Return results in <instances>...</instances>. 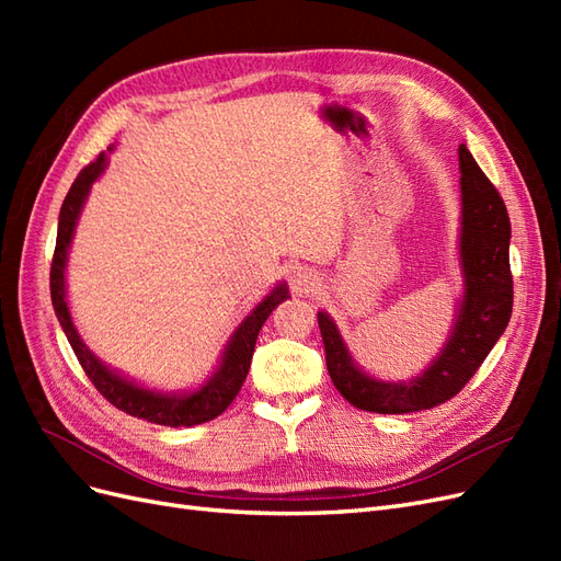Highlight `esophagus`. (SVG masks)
<instances>
[{
  "instance_id": "34e87169",
  "label": "esophagus",
  "mask_w": 561,
  "mask_h": 561,
  "mask_svg": "<svg viewBox=\"0 0 561 561\" xmlns=\"http://www.w3.org/2000/svg\"><path fill=\"white\" fill-rule=\"evenodd\" d=\"M318 285H320V280L311 268L301 266L290 276V287H293L295 295H311Z\"/></svg>"
}]
</instances>
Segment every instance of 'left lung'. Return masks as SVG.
<instances>
[{
  "mask_svg": "<svg viewBox=\"0 0 561 561\" xmlns=\"http://www.w3.org/2000/svg\"><path fill=\"white\" fill-rule=\"evenodd\" d=\"M461 165V271L463 299L447 344L437 358L410 381H381L353 363L334 320L318 311L330 379L353 407L377 414H410L451 400L505 332L513 313L511 217L496 186L482 173L466 145Z\"/></svg>",
  "mask_w": 561,
  "mask_h": 561,
  "instance_id": "left-lung-1",
  "label": "left lung"
}]
</instances>
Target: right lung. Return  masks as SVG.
<instances>
[{
	"label": "right lung",
	"mask_w": 561,
	"mask_h": 561,
	"mask_svg": "<svg viewBox=\"0 0 561 561\" xmlns=\"http://www.w3.org/2000/svg\"><path fill=\"white\" fill-rule=\"evenodd\" d=\"M105 168H107V154L103 151V154H98V159L91 161L77 175L70 192H67L62 201L60 217H58L56 252H54V262H50V301H54L60 328L67 336V342H70L79 365L83 367V371H87V377L93 381V386L103 393V398H107L116 410H122L130 416L145 419L149 423H159V426H171V428L198 426V423H206L222 414L233 402V398L239 396V390L248 377L254 344H257V334L266 322V318L271 316V311H274L280 301L290 297V290H287L285 283H278L274 290H271L257 307L243 318L241 325L236 328V332L229 339V344L222 353V363H219L217 371L198 390H194V393H178V396L157 393V390L142 388L118 375V371L110 369L105 363H100L95 358L87 344L81 342L65 299L67 250H70L83 201H87L91 184L103 175Z\"/></svg>",
	"instance_id": "add662e5"
}]
</instances>
